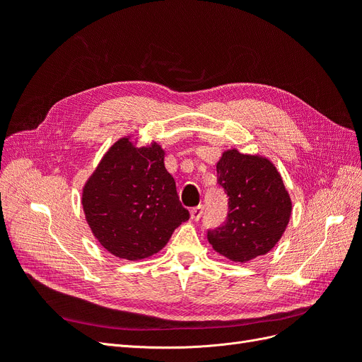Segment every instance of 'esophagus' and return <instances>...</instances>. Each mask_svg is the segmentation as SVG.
I'll return each mask as SVG.
<instances>
[{
    "mask_svg": "<svg viewBox=\"0 0 362 362\" xmlns=\"http://www.w3.org/2000/svg\"><path fill=\"white\" fill-rule=\"evenodd\" d=\"M202 213H204V206H202V205H198V206L192 208V210H190V217H192V221H199L201 216H202Z\"/></svg>",
    "mask_w": 362,
    "mask_h": 362,
    "instance_id": "obj_1",
    "label": "esophagus"
}]
</instances>
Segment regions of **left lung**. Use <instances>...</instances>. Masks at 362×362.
<instances>
[{"label":"left lung","instance_id":"1","mask_svg":"<svg viewBox=\"0 0 362 362\" xmlns=\"http://www.w3.org/2000/svg\"><path fill=\"white\" fill-rule=\"evenodd\" d=\"M216 169L229 211L225 225L208 231V242L234 262L266 255L286 233L293 210L281 173L267 157L235 148L222 152Z\"/></svg>","mask_w":362,"mask_h":362}]
</instances>
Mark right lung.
<instances>
[{
    "instance_id": "obj_1",
    "label": "right lung",
    "mask_w": 362,
    "mask_h": 362,
    "mask_svg": "<svg viewBox=\"0 0 362 362\" xmlns=\"http://www.w3.org/2000/svg\"><path fill=\"white\" fill-rule=\"evenodd\" d=\"M157 141L137 146L131 136L108 148L83 187L81 205L92 234L117 258L137 261L168 245L189 221Z\"/></svg>"
}]
</instances>
